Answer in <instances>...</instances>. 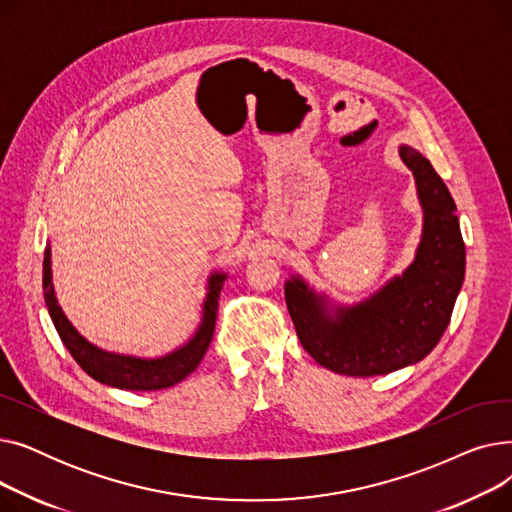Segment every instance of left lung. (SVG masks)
<instances>
[{
  "label": "left lung",
  "mask_w": 512,
  "mask_h": 512,
  "mask_svg": "<svg viewBox=\"0 0 512 512\" xmlns=\"http://www.w3.org/2000/svg\"><path fill=\"white\" fill-rule=\"evenodd\" d=\"M415 176L423 230L415 259L369 299L336 305L299 274L284 284L305 351L334 373L369 378L419 363L440 342L465 280V242L448 186L417 149L398 147Z\"/></svg>",
  "instance_id": "1"
}]
</instances>
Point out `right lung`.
<instances>
[{"label":"right lung","instance_id":"1","mask_svg":"<svg viewBox=\"0 0 512 512\" xmlns=\"http://www.w3.org/2000/svg\"><path fill=\"white\" fill-rule=\"evenodd\" d=\"M228 274L213 272L207 278V294L203 301L201 324L193 338L178 346L176 351L161 355L155 359H143L132 355H120L103 351V348L91 344L85 336H80L78 330L70 324V319L64 315L58 305L56 290H53V274H51V247L47 245L43 257V297L49 311V317L56 326L64 346L74 357V361L89 373L93 380L134 392H149V390H164L178 382H182L188 373H193L201 359L205 357L213 330H215V315H218V301Z\"/></svg>","mask_w":512,"mask_h":512}]
</instances>
